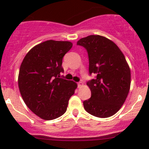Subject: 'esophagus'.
Wrapping results in <instances>:
<instances>
[{"instance_id":"34e87169","label":"esophagus","mask_w":149,"mask_h":149,"mask_svg":"<svg viewBox=\"0 0 149 149\" xmlns=\"http://www.w3.org/2000/svg\"><path fill=\"white\" fill-rule=\"evenodd\" d=\"M83 85H84L83 82H81V81H80V82H79V83H78V87H79V88H81V87H82V86H83Z\"/></svg>"}]
</instances>
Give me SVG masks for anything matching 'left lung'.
Here are the masks:
<instances>
[{"instance_id": "1", "label": "left lung", "mask_w": 149, "mask_h": 149, "mask_svg": "<svg viewBox=\"0 0 149 149\" xmlns=\"http://www.w3.org/2000/svg\"><path fill=\"white\" fill-rule=\"evenodd\" d=\"M77 45L88 52L89 74L87 81L91 98L84 102L87 112L98 118L115 115L125 101L130 87V70L120 49L112 41L100 35L81 39Z\"/></svg>"}]
</instances>
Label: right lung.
I'll return each instance as SVG.
<instances>
[{"label":"right lung","instance_id":"1","mask_svg":"<svg viewBox=\"0 0 149 149\" xmlns=\"http://www.w3.org/2000/svg\"><path fill=\"white\" fill-rule=\"evenodd\" d=\"M73 44L47 40L31 48L19 69L18 83L26 106L40 118L56 119L66 112L77 84L61 77L64 55Z\"/></svg>","mask_w":149,"mask_h":149}]
</instances>
